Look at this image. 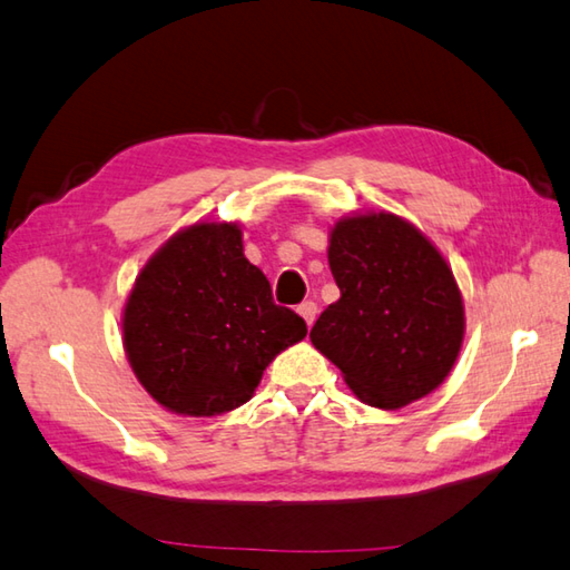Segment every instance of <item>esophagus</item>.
Instances as JSON below:
<instances>
[{"label":"esophagus","instance_id":"1","mask_svg":"<svg viewBox=\"0 0 570 570\" xmlns=\"http://www.w3.org/2000/svg\"><path fill=\"white\" fill-rule=\"evenodd\" d=\"M298 316L306 321V326L311 328L314 326V321H316V316H318V306L314 304V301H304V304L298 306Z\"/></svg>","mask_w":570,"mask_h":570}]
</instances>
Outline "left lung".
<instances>
[{"mask_svg": "<svg viewBox=\"0 0 570 570\" xmlns=\"http://www.w3.org/2000/svg\"><path fill=\"white\" fill-rule=\"evenodd\" d=\"M328 266L341 298L308 338L361 403L400 410L448 381L464 343V298L425 234L393 212H353L328 232Z\"/></svg>", "mask_w": 570, "mask_h": 570, "instance_id": "left-lung-1", "label": "left lung"}]
</instances>
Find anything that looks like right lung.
Segmentation results:
<instances>
[{"label": "right lung", "mask_w": 570, "mask_h": 570, "mask_svg": "<svg viewBox=\"0 0 570 570\" xmlns=\"http://www.w3.org/2000/svg\"><path fill=\"white\" fill-rule=\"evenodd\" d=\"M122 348L155 403L215 417L252 400L278 353L306 323L276 306L264 272L244 256L239 222H195L155 252L120 316Z\"/></svg>", "instance_id": "obj_1"}]
</instances>
